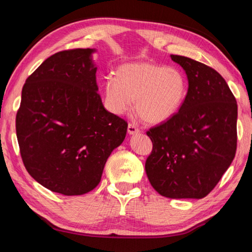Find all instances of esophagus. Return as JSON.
Masks as SVG:
<instances>
[{
	"instance_id": "34e87169",
	"label": "esophagus",
	"mask_w": 252,
	"mask_h": 252,
	"mask_svg": "<svg viewBox=\"0 0 252 252\" xmlns=\"http://www.w3.org/2000/svg\"><path fill=\"white\" fill-rule=\"evenodd\" d=\"M127 131H128L129 135H136L139 133V128L137 126H135L134 124H128V127H127Z\"/></svg>"
}]
</instances>
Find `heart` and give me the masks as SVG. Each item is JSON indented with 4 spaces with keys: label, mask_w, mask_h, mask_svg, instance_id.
Instances as JSON below:
<instances>
[{
    "label": "heart",
    "mask_w": 252,
    "mask_h": 252,
    "mask_svg": "<svg viewBox=\"0 0 252 252\" xmlns=\"http://www.w3.org/2000/svg\"><path fill=\"white\" fill-rule=\"evenodd\" d=\"M104 94L113 114L127 113L136 100L139 118L158 125L178 114L186 100L188 83L178 68L148 62L127 63L115 70V77L105 79Z\"/></svg>",
    "instance_id": "b5f03b06"
}]
</instances>
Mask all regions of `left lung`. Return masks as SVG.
Masks as SVG:
<instances>
[{
  "label": "left lung",
  "instance_id": "1",
  "mask_svg": "<svg viewBox=\"0 0 252 252\" xmlns=\"http://www.w3.org/2000/svg\"><path fill=\"white\" fill-rule=\"evenodd\" d=\"M170 57L187 75L188 94L175 117L147 131L153 152L145 170L161 196L201 199L235 158L237 101L214 68L186 56Z\"/></svg>",
  "mask_w": 252,
  "mask_h": 252
}]
</instances>
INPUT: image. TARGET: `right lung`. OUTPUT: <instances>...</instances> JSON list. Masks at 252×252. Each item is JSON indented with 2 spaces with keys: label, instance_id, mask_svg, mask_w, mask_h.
I'll list each match as a JSON object with an SVG mask.
<instances>
[{
  "label": "right lung",
  "instance_id": "1",
  "mask_svg": "<svg viewBox=\"0 0 252 252\" xmlns=\"http://www.w3.org/2000/svg\"><path fill=\"white\" fill-rule=\"evenodd\" d=\"M96 48L59 52L28 77L16 136L29 174L50 190L84 195L99 184L127 123L106 110L96 84Z\"/></svg>",
  "mask_w": 252,
  "mask_h": 252
}]
</instances>
